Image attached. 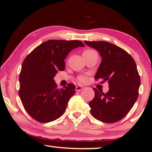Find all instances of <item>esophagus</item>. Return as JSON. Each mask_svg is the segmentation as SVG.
Here are the masks:
<instances>
[{"label": "esophagus", "instance_id": "obj_1", "mask_svg": "<svg viewBox=\"0 0 152 152\" xmlns=\"http://www.w3.org/2000/svg\"><path fill=\"white\" fill-rule=\"evenodd\" d=\"M83 88H84L83 86L78 85V86H76V91H82V90L83 89Z\"/></svg>", "mask_w": 152, "mask_h": 152}]
</instances>
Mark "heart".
Instances as JSON below:
<instances>
[{"instance_id": "heart-1", "label": "heart", "mask_w": 152, "mask_h": 152, "mask_svg": "<svg viewBox=\"0 0 152 152\" xmlns=\"http://www.w3.org/2000/svg\"><path fill=\"white\" fill-rule=\"evenodd\" d=\"M91 50H86L85 51H91ZM79 80L80 81V82H85V78H84V77H80Z\"/></svg>"}]
</instances>
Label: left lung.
<instances>
[{"mask_svg": "<svg viewBox=\"0 0 152 152\" xmlns=\"http://www.w3.org/2000/svg\"><path fill=\"white\" fill-rule=\"evenodd\" d=\"M84 43L96 50L102 58L95 80L108 81L106 94L93 88L94 98L89 102L91 113L96 119L115 123L132 109L139 94L140 77L133 58L122 48L107 42Z\"/></svg>", "mask_w": 152, "mask_h": 152, "instance_id": "left-lung-1", "label": "left lung"}]
</instances>
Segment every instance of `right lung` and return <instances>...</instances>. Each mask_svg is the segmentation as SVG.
Returning <instances> with one entry per match:
<instances>
[{
  "instance_id": "add662e5",
  "label": "right lung",
  "mask_w": 152,
  "mask_h": 152,
  "mask_svg": "<svg viewBox=\"0 0 152 152\" xmlns=\"http://www.w3.org/2000/svg\"><path fill=\"white\" fill-rule=\"evenodd\" d=\"M84 47L78 40H48L35 48L23 61L19 75V96L33 119L40 123L56 120L65 112L76 87L57 88L54 76L65 69V59L74 49Z\"/></svg>"
}]
</instances>
